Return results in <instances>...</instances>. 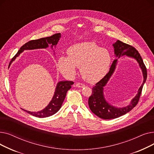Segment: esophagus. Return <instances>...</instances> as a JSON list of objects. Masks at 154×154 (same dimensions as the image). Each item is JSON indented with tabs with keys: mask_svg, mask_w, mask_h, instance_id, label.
<instances>
[{
	"mask_svg": "<svg viewBox=\"0 0 154 154\" xmlns=\"http://www.w3.org/2000/svg\"><path fill=\"white\" fill-rule=\"evenodd\" d=\"M75 86L78 88H83L85 87V85L83 84H81V83H76Z\"/></svg>",
	"mask_w": 154,
	"mask_h": 154,
	"instance_id": "34e87169",
	"label": "esophagus"
}]
</instances>
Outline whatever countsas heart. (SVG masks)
I'll return each instance as SVG.
<instances>
[{"label":"heart","instance_id":"b5f03b06","mask_svg":"<svg viewBox=\"0 0 154 154\" xmlns=\"http://www.w3.org/2000/svg\"><path fill=\"white\" fill-rule=\"evenodd\" d=\"M68 57L61 55L57 61V67L67 79H72L80 67V74L85 81L95 83L107 74L111 62V56L106 48L94 42H84L70 46Z\"/></svg>","mask_w":154,"mask_h":154}]
</instances>
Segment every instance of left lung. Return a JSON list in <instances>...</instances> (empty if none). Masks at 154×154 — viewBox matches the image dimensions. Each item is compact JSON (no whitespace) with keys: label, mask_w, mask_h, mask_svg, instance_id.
Returning a JSON list of instances; mask_svg holds the SVG:
<instances>
[{"label":"left lung","mask_w":154,"mask_h":154,"mask_svg":"<svg viewBox=\"0 0 154 154\" xmlns=\"http://www.w3.org/2000/svg\"><path fill=\"white\" fill-rule=\"evenodd\" d=\"M112 45L114 48L116 59L113 61L108 74L92 88V95L88 100V106L92 113L99 118L105 120L113 119L124 116L130 112L136 106L139 100L143 86L146 82L147 77V69L143 60L139 52L134 47L121 42L119 40H117ZM123 56L134 58L138 63L143 73V82L137 91V94L129 104L125 107L119 108L110 104L104 98V87L115 70L118 59Z\"/></svg>","instance_id":"1"}]
</instances>
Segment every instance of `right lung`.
Listing matches in <instances>:
<instances>
[{"instance_id": "obj_1", "label": "right lung", "mask_w": 154, "mask_h": 154, "mask_svg": "<svg viewBox=\"0 0 154 154\" xmlns=\"http://www.w3.org/2000/svg\"><path fill=\"white\" fill-rule=\"evenodd\" d=\"M61 37L60 33L55 34L52 36L44 37L39 38L37 40H32L26 43L23 45L20 48L18 52L17 53L14 58L12 59L10 62L9 66L15 59L19 56V55L22 53L24 51L27 50H35V49H42V48H47L48 47H51V49L53 50L54 54H55L54 49L57 44L59 39ZM74 84L72 81H60L57 84L54 94L51 102L48 103L47 106L42 110L37 112H30L27 110L23 109V110L26 111L28 114L38 117V118H44L50 117L55 113L57 112L62 107V105L63 102V100L66 98L67 92L71 88V85Z\"/></svg>"}]
</instances>
